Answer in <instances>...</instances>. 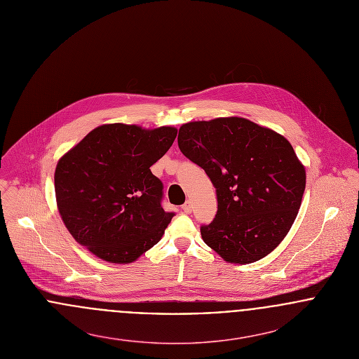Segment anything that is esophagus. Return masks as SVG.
Instances as JSON below:
<instances>
[{
    "label": "esophagus",
    "instance_id": "34e87169",
    "mask_svg": "<svg viewBox=\"0 0 359 359\" xmlns=\"http://www.w3.org/2000/svg\"><path fill=\"white\" fill-rule=\"evenodd\" d=\"M192 208H194V205H192L191 201H187V202L182 205V210H184V212H187V214H191V212H192Z\"/></svg>",
    "mask_w": 359,
    "mask_h": 359
}]
</instances>
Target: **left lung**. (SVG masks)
<instances>
[{
    "label": "left lung",
    "instance_id": "8db88e82",
    "mask_svg": "<svg viewBox=\"0 0 359 359\" xmlns=\"http://www.w3.org/2000/svg\"><path fill=\"white\" fill-rule=\"evenodd\" d=\"M178 147L211 180L218 210L201 228L226 262L269 255L290 231L306 189V168L290 142L243 117L182 124Z\"/></svg>",
    "mask_w": 359,
    "mask_h": 359
}]
</instances>
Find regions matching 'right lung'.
<instances>
[{
  "mask_svg": "<svg viewBox=\"0 0 359 359\" xmlns=\"http://www.w3.org/2000/svg\"><path fill=\"white\" fill-rule=\"evenodd\" d=\"M175 137L174 127L103 124L59 158L56 205L77 243L113 264L154 248L174 212L161 207L163 184L151 165Z\"/></svg>",
  "mask_w": 359,
  "mask_h": 359,
  "instance_id": "right-lung-1",
  "label": "right lung"
}]
</instances>
